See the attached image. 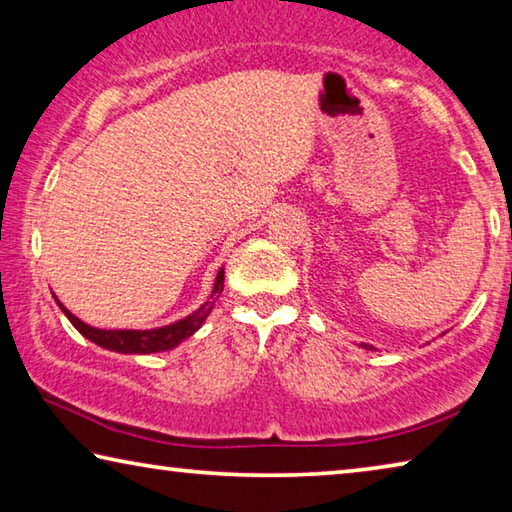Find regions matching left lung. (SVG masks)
<instances>
[{
  "mask_svg": "<svg viewBox=\"0 0 512 512\" xmlns=\"http://www.w3.org/2000/svg\"><path fill=\"white\" fill-rule=\"evenodd\" d=\"M361 348H368V345H366V343H361Z\"/></svg>",
  "mask_w": 512,
  "mask_h": 512,
  "instance_id": "left-lung-1",
  "label": "left lung"
}]
</instances>
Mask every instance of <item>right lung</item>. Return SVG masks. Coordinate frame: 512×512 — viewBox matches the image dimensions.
<instances>
[{"label":"right lung","instance_id":"obj_1","mask_svg":"<svg viewBox=\"0 0 512 512\" xmlns=\"http://www.w3.org/2000/svg\"><path fill=\"white\" fill-rule=\"evenodd\" d=\"M223 280H225V273L221 268L219 275H216V282H214L212 300H207L205 305L198 307L192 316L178 320V323L158 327V329H146V332H137V329H97V327H90V325H85L83 320L76 318L72 311H67L58 300L56 302H58V307L63 309V314L69 318V323L79 329L85 339H90L92 343L101 345V348L112 350V352H124V354H151V352H162V350L176 348L180 341L189 339V336H192L196 329L205 323V318L210 316V311L214 309L216 298L221 296Z\"/></svg>","mask_w":512,"mask_h":512}]
</instances>
